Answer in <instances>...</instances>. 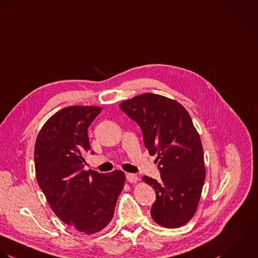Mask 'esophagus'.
<instances>
[{
    "label": "esophagus",
    "instance_id": "esophagus-1",
    "mask_svg": "<svg viewBox=\"0 0 258 258\" xmlns=\"http://www.w3.org/2000/svg\"><path fill=\"white\" fill-rule=\"evenodd\" d=\"M125 177H126V180H127L128 182H132V183L137 182V181H138V179H139L138 175H137V174H135V173H126Z\"/></svg>",
    "mask_w": 258,
    "mask_h": 258
}]
</instances>
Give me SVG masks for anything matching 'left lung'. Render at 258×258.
Returning <instances> with one entry per match:
<instances>
[{
  "label": "left lung",
  "instance_id": "left-lung-1",
  "mask_svg": "<svg viewBox=\"0 0 258 258\" xmlns=\"http://www.w3.org/2000/svg\"><path fill=\"white\" fill-rule=\"evenodd\" d=\"M119 107L140 125L150 155L157 156L160 178L143 177L156 195L153 219L166 228L184 225L197 211L206 180L202 141L189 113L180 103L155 94L135 97Z\"/></svg>",
  "mask_w": 258,
  "mask_h": 258
}]
</instances>
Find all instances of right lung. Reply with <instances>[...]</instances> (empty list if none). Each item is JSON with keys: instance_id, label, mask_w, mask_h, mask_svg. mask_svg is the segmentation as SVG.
Masks as SVG:
<instances>
[{"instance_id": "obj_1", "label": "right lung", "mask_w": 258, "mask_h": 258, "mask_svg": "<svg viewBox=\"0 0 258 258\" xmlns=\"http://www.w3.org/2000/svg\"><path fill=\"white\" fill-rule=\"evenodd\" d=\"M101 111L99 106L80 105L58 110L44 124L35 146L37 181L52 211L86 234L110 222L124 184L121 170H85L91 152L88 128Z\"/></svg>"}]
</instances>
